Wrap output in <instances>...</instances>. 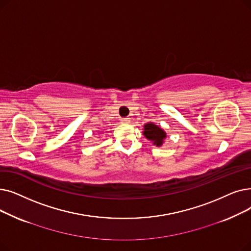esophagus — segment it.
Here are the masks:
<instances>
[{
    "label": "esophagus",
    "instance_id": "obj_1",
    "mask_svg": "<svg viewBox=\"0 0 251 251\" xmlns=\"http://www.w3.org/2000/svg\"><path fill=\"white\" fill-rule=\"evenodd\" d=\"M130 123V118L129 117H126L122 119V124H129Z\"/></svg>",
    "mask_w": 251,
    "mask_h": 251
}]
</instances>
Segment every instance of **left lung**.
I'll return each instance as SVG.
<instances>
[{
  "label": "left lung",
  "instance_id": "obj_1",
  "mask_svg": "<svg viewBox=\"0 0 251 251\" xmlns=\"http://www.w3.org/2000/svg\"><path fill=\"white\" fill-rule=\"evenodd\" d=\"M143 135L145 136L146 139L151 141L152 144L156 147H161L166 138V133L164 132L163 128L153 123H147L144 125Z\"/></svg>",
  "mask_w": 251,
  "mask_h": 251
}]
</instances>
